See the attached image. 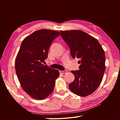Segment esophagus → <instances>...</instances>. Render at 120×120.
<instances>
[{"label":"esophagus","instance_id":"34e87169","mask_svg":"<svg viewBox=\"0 0 120 120\" xmlns=\"http://www.w3.org/2000/svg\"><path fill=\"white\" fill-rule=\"evenodd\" d=\"M60 74H66L67 72H68V71H60Z\"/></svg>","mask_w":120,"mask_h":120}]
</instances>
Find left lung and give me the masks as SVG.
<instances>
[{
    "mask_svg": "<svg viewBox=\"0 0 120 120\" xmlns=\"http://www.w3.org/2000/svg\"><path fill=\"white\" fill-rule=\"evenodd\" d=\"M61 36L71 49L72 57L79 59V70L71 71L74 81L71 91L81 97L93 93L102 81L105 71V52L98 40L80 30H60Z\"/></svg>",
    "mask_w": 120,
    "mask_h": 120,
    "instance_id": "left-lung-1",
    "label": "left lung"
}]
</instances>
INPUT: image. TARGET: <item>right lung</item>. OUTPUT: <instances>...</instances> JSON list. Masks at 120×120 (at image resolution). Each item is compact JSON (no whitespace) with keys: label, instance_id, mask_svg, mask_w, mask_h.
Segmentation results:
<instances>
[{"label":"right lung","instance_id":"right-lung-1","mask_svg":"<svg viewBox=\"0 0 120 120\" xmlns=\"http://www.w3.org/2000/svg\"><path fill=\"white\" fill-rule=\"evenodd\" d=\"M60 35L59 31L47 29L35 31L23 40L17 54V78L21 88L35 100H43L49 96L60 75L59 71L42 64L51 43Z\"/></svg>","mask_w":120,"mask_h":120}]
</instances>
